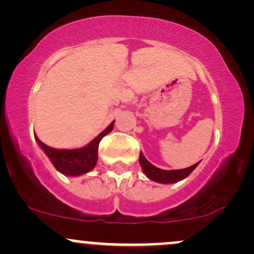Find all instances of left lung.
<instances>
[{"label": "left lung", "mask_w": 254, "mask_h": 254, "mask_svg": "<svg viewBox=\"0 0 254 254\" xmlns=\"http://www.w3.org/2000/svg\"><path fill=\"white\" fill-rule=\"evenodd\" d=\"M139 164H141L142 170H143L144 174L153 182L161 183V184H172L180 182V180L185 179L191 174V172L197 167L199 162L190 166L188 168H183V170H176V171H165L161 168H157L154 165H151L142 153H139Z\"/></svg>", "instance_id": "1"}]
</instances>
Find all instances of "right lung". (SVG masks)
<instances>
[{
    "label": "right lung",
    "mask_w": 254,
    "mask_h": 254,
    "mask_svg": "<svg viewBox=\"0 0 254 254\" xmlns=\"http://www.w3.org/2000/svg\"><path fill=\"white\" fill-rule=\"evenodd\" d=\"M113 125H115V122H112L103 132L99 133L88 145L80 149H55L43 143L36 135L34 137L58 172L63 173L64 176L76 177L88 173L97 165L99 143L104 136L112 131Z\"/></svg>",
    "instance_id": "add662e5"
}]
</instances>
